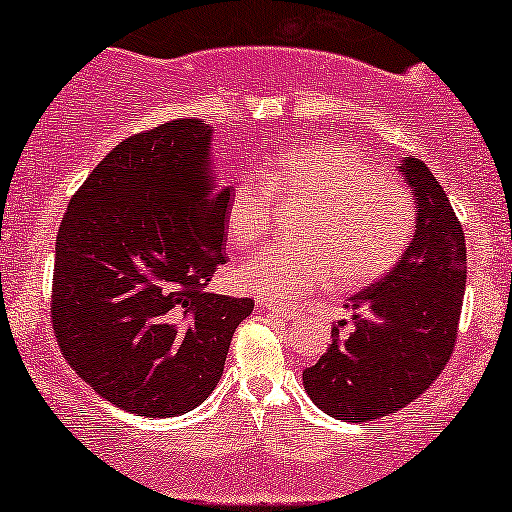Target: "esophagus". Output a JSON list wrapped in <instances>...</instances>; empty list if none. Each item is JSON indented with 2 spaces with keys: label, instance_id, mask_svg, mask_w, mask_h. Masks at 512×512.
<instances>
[{
  "label": "esophagus",
  "instance_id": "esophagus-1",
  "mask_svg": "<svg viewBox=\"0 0 512 512\" xmlns=\"http://www.w3.org/2000/svg\"><path fill=\"white\" fill-rule=\"evenodd\" d=\"M257 307H260V310L272 312V315L281 317V319H295V317H298V310H295V307H288V305H276V303H267V300H260Z\"/></svg>",
  "mask_w": 512,
  "mask_h": 512
}]
</instances>
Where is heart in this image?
I'll return each instance as SVG.
<instances>
[{
    "label": "heart",
    "mask_w": 512,
    "mask_h": 512,
    "mask_svg": "<svg viewBox=\"0 0 512 512\" xmlns=\"http://www.w3.org/2000/svg\"><path fill=\"white\" fill-rule=\"evenodd\" d=\"M264 181L243 178L224 209L231 243L248 250L264 240L274 219V197L305 202L291 243H276L240 267L238 281L272 303L334 281L341 291H360L384 279L408 250L415 233L410 190L369 164L350 140H319L276 157Z\"/></svg>",
    "instance_id": "1"
}]
</instances>
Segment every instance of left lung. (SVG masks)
I'll use <instances>...</instances> for the list:
<instances>
[{
    "instance_id": "8db88e82",
    "label": "left lung",
    "mask_w": 512,
    "mask_h": 512,
    "mask_svg": "<svg viewBox=\"0 0 512 512\" xmlns=\"http://www.w3.org/2000/svg\"><path fill=\"white\" fill-rule=\"evenodd\" d=\"M415 190V236L384 279L346 300L350 331L303 372L307 396L326 415L372 422L412 403L451 360L463 307L465 233L446 190L422 159L398 166Z\"/></svg>"
}]
</instances>
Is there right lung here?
I'll list each match as a JSON object with an SVG mask.
<instances>
[{
  "label": "right lung",
  "mask_w": 512,
  "mask_h": 512,
  "mask_svg": "<svg viewBox=\"0 0 512 512\" xmlns=\"http://www.w3.org/2000/svg\"><path fill=\"white\" fill-rule=\"evenodd\" d=\"M233 188L212 174V126L131 135L92 169L57 233L52 326L85 384L140 417L200 405L224 372L250 298L207 293L226 262Z\"/></svg>",
  "instance_id": "obj_1"
}]
</instances>
